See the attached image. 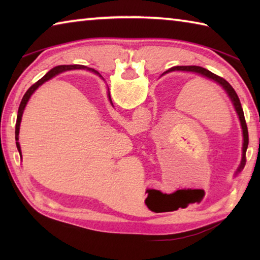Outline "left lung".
<instances>
[{
  "instance_id": "8db88e82",
  "label": "left lung",
  "mask_w": 260,
  "mask_h": 260,
  "mask_svg": "<svg viewBox=\"0 0 260 260\" xmlns=\"http://www.w3.org/2000/svg\"><path fill=\"white\" fill-rule=\"evenodd\" d=\"M173 71H182V72H190V73L199 74V76H201V77H204L206 79H209V80H211V81H214L215 83H218V85L226 91V94L228 98H230L233 107H234V109H235L237 117H239L241 128H242V136H243V143H242V160H241L240 166L237 167V170L235 172V175H237L242 170L244 169V165L246 161L245 153H246V149H248V144H249V134H248V126H246V122H245L243 109H242L240 99H239V96H237L236 91L234 90V88H233L223 78L219 77V76H217V74L210 72L209 70L201 68V67H195V65H190V67H174L172 69L167 70V71L162 74L173 72ZM101 78H102V76H101Z\"/></svg>"
}]
</instances>
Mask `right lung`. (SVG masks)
Segmentation results:
<instances>
[{"instance_id": "right-lung-1", "label": "right lung", "mask_w": 260, "mask_h": 260, "mask_svg": "<svg viewBox=\"0 0 260 260\" xmlns=\"http://www.w3.org/2000/svg\"><path fill=\"white\" fill-rule=\"evenodd\" d=\"M80 69H83V70H88V71L90 72H94L95 74H98V76H100V73L98 71H95L94 69H89V68H86V67H82V65H60V67H56L52 70H50L49 72H48L45 77L41 78L40 80L37 81L34 83V85L30 86L28 88V90L26 91L25 95L23 96V100H21L20 102V105H19V109H18V114H17V121H16V131H15V138H16V144H17V149H18L19 151V155H20V159L23 157H21V149H20V144L18 142L19 140V129H20V122H21V117H23V113H24V110L26 108V105H27V102L30 99V96L33 95V93L35 90L38 89L39 87H40L42 83H45L46 81L50 80L51 78L56 77L57 74H59L61 72H65V71H69V70H80ZM101 77V76H100ZM109 100H110V103L112 104L111 102V98L109 96Z\"/></svg>"}]
</instances>
